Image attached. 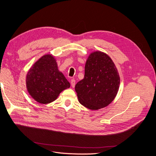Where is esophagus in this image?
<instances>
[{
    "instance_id": "34e87169",
    "label": "esophagus",
    "mask_w": 156,
    "mask_h": 156,
    "mask_svg": "<svg viewBox=\"0 0 156 156\" xmlns=\"http://www.w3.org/2000/svg\"><path fill=\"white\" fill-rule=\"evenodd\" d=\"M71 85H72V87L73 88L75 85V80L72 79V80H71Z\"/></svg>"
}]
</instances>
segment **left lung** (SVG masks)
<instances>
[{
	"instance_id": "8db88e82",
	"label": "left lung",
	"mask_w": 156,
	"mask_h": 156,
	"mask_svg": "<svg viewBox=\"0 0 156 156\" xmlns=\"http://www.w3.org/2000/svg\"><path fill=\"white\" fill-rule=\"evenodd\" d=\"M119 73L115 63L100 51L89 55L84 78L75 85L79 103L90 110L108 106L115 100L120 87Z\"/></svg>"
}]
</instances>
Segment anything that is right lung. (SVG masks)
<instances>
[{
    "label": "right lung",
    "instance_id": "1",
    "mask_svg": "<svg viewBox=\"0 0 156 156\" xmlns=\"http://www.w3.org/2000/svg\"><path fill=\"white\" fill-rule=\"evenodd\" d=\"M26 86L28 92L35 101L47 104L56 100L60 92L70 87V84L58 70L55 56L46 54L28 71Z\"/></svg>",
    "mask_w": 156,
    "mask_h": 156
}]
</instances>
